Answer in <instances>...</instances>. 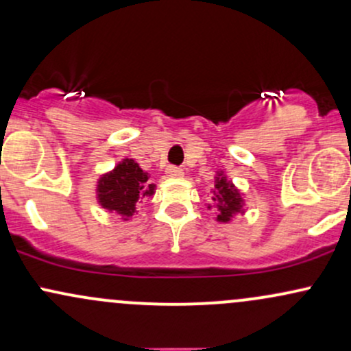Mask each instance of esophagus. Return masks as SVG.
Here are the masks:
<instances>
[{
  "instance_id": "34e87169",
  "label": "esophagus",
  "mask_w": 351,
  "mask_h": 351,
  "mask_svg": "<svg viewBox=\"0 0 351 351\" xmlns=\"http://www.w3.org/2000/svg\"><path fill=\"white\" fill-rule=\"evenodd\" d=\"M167 175L171 176V178H180V176H183V170L180 167H175V165H170L167 168Z\"/></svg>"
}]
</instances>
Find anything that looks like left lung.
I'll return each instance as SVG.
<instances>
[{
  "label": "left lung",
  "mask_w": 351,
  "mask_h": 351,
  "mask_svg": "<svg viewBox=\"0 0 351 351\" xmlns=\"http://www.w3.org/2000/svg\"><path fill=\"white\" fill-rule=\"evenodd\" d=\"M213 204L217 208V221L228 223L236 213L243 211V198L234 184L226 180L223 173H217L216 184L213 189ZM211 208V206H208Z\"/></svg>",
  "instance_id": "left-lung-1"
}]
</instances>
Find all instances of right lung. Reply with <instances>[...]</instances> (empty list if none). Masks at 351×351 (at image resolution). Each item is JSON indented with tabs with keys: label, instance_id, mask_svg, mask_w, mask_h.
<instances>
[{
	"label": "right lung",
	"instance_id": "add662e5",
	"mask_svg": "<svg viewBox=\"0 0 351 351\" xmlns=\"http://www.w3.org/2000/svg\"><path fill=\"white\" fill-rule=\"evenodd\" d=\"M147 181L148 173H145L134 160L125 158L99 180L97 199L100 206L128 219L135 213L138 199L155 193V184H147Z\"/></svg>",
	"mask_w": 351,
	"mask_h": 351
}]
</instances>
